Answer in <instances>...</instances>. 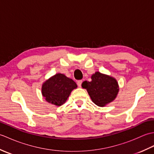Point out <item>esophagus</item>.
I'll return each mask as SVG.
<instances>
[{"instance_id":"34e87169","label":"esophagus","mask_w":154,"mask_h":154,"mask_svg":"<svg viewBox=\"0 0 154 154\" xmlns=\"http://www.w3.org/2000/svg\"><path fill=\"white\" fill-rule=\"evenodd\" d=\"M82 83H83V81L82 80H79V81H77V85L79 86V87H81V84H82Z\"/></svg>"}]
</instances>
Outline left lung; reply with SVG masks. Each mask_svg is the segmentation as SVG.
Returning a JSON list of instances; mask_svg holds the SVG:
<instances>
[{"label":"left lung","mask_w":154,"mask_h":154,"mask_svg":"<svg viewBox=\"0 0 154 154\" xmlns=\"http://www.w3.org/2000/svg\"><path fill=\"white\" fill-rule=\"evenodd\" d=\"M91 82H83L82 87L87 89L94 104L104 106L114 100L119 90L115 79L96 72L91 76Z\"/></svg>","instance_id":"left-lung-1"}]
</instances>
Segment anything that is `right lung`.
<instances>
[{
    "instance_id": "1",
    "label": "right lung",
    "mask_w": 154,
    "mask_h": 154,
    "mask_svg": "<svg viewBox=\"0 0 154 154\" xmlns=\"http://www.w3.org/2000/svg\"><path fill=\"white\" fill-rule=\"evenodd\" d=\"M77 84L63 74L58 73L51 77L42 85V92L48 103L61 106L65 103Z\"/></svg>"
}]
</instances>
